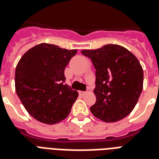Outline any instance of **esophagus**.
Returning a JSON list of instances; mask_svg holds the SVG:
<instances>
[{"mask_svg":"<svg viewBox=\"0 0 159 159\" xmlns=\"http://www.w3.org/2000/svg\"><path fill=\"white\" fill-rule=\"evenodd\" d=\"M79 93H80V95H84L86 94V92H84V91H79Z\"/></svg>","mask_w":159,"mask_h":159,"instance_id":"esophagus-1","label":"esophagus"}]
</instances>
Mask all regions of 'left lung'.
I'll return each mask as SVG.
<instances>
[{"label": "left lung", "instance_id": "8db88e82", "mask_svg": "<svg viewBox=\"0 0 159 159\" xmlns=\"http://www.w3.org/2000/svg\"><path fill=\"white\" fill-rule=\"evenodd\" d=\"M81 52L91 59L95 69L93 115L105 122H116L129 115L143 87V70L136 56L116 44Z\"/></svg>", "mask_w": 159, "mask_h": 159}]
</instances>
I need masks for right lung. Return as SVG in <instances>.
Instances as JSON below:
<instances>
[{
    "label": "right lung",
    "mask_w": 159,
    "mask_h": 159,
    "mask_svg": "<svg viewBox=\"0 0 159 159\" xmlns=\"http://www.w3.org/2000/svg\"><path fill=\"white\" fill-rule=\"evenodd\" d=\"M77 49L40 43L19 60L15 72L16 92L27 111L43 123L56 124L71 111L78 92L64 83V70Z\"/></svg>",
    "instance_id": "right-lung-1"
}]
</instances>
